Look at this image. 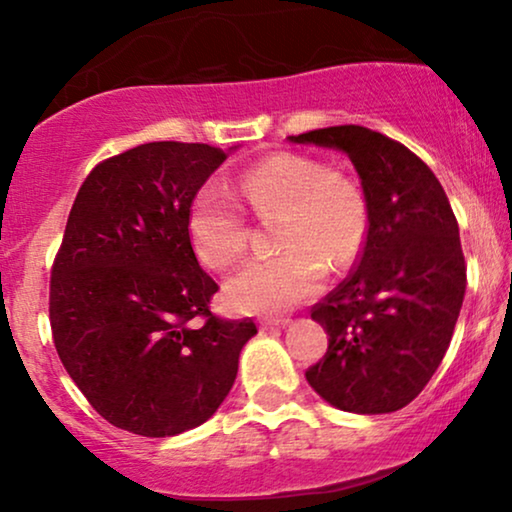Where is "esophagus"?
<instances>
[{"mask_svg": "<svg viewBox=\"0 0 512 512\" xmlns=\"http://www.w3.org/2000/svg\"><path fill=\"white\" fill-rule=\"evenodd\" d=\"M289 324V319H261L258 321V326L263 328V331H268V328H282Z\"/></svg>", "mask_w": 512, "mask_h": 512, "instance_id": "esophagus-1", "label": "esophagus"}]
</instances>
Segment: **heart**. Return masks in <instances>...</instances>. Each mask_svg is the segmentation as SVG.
<instances>
[{
    "mask_svg": "<svg viewBox=\"0 0 512 512\" xmlns=\"http://www.w3.org/2000/svg\"><path fill=\"white\" fill-rule=\"evenodd\" d=\"M240 198L263 221H277L282 254L242 265L223 286L226 303L244 314H277L312 298L326 275L347 268L368 237V207L345 174L298 153H277L244 172ZM186 233L195 256L221 270L247 249L242 207L226 188L207 184L193 195Z\"/></svg>",
    "mask_w": 512,
    "mask_h": 512,
    "instance_id": "heart-1",
    "label": "heart"
}]
</instances>
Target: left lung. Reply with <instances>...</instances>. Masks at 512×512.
Wrapping results in <instances>:
<instances>
[{"label":"left lung","mask_w":512,"mask_h":512,"mask_svg":"<svg viewBox=\"0 0 512 512\" xmlns=\"http://www.w3.org/2000/svg\"><path fill=\"white\" fill-rule=\"evenodd\" d=\"M289 142L345 153L368 207L356 270L312 310L328 349L307 368V382L338 410H401L438 370L464 303L466 263L450 200L424 160L375 130L335 125Z\"/></svg>","instance_id":"1"}]
</instances>
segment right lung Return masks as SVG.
<instances>
[{
    "instance_id": "add662e5",
    "label": "right lung",
    "mask_w": 512,
    "mask_h": 512,
    "mask_svg": "<svg viewBox=\"0 0 512 512\" xmlns=\"http://www.w3.org/2000/svg\"><path fill=\"white\" fill-rule=\"evenodd\" d=\"M226 153L151 142L83 181L51 272L62 366L118 429L167 438L205 424L233 389L251 319L209 312L219 286L188 242L193 195ZM202 316L205 325H195Z\"/></svg>"
}]
</instances>
